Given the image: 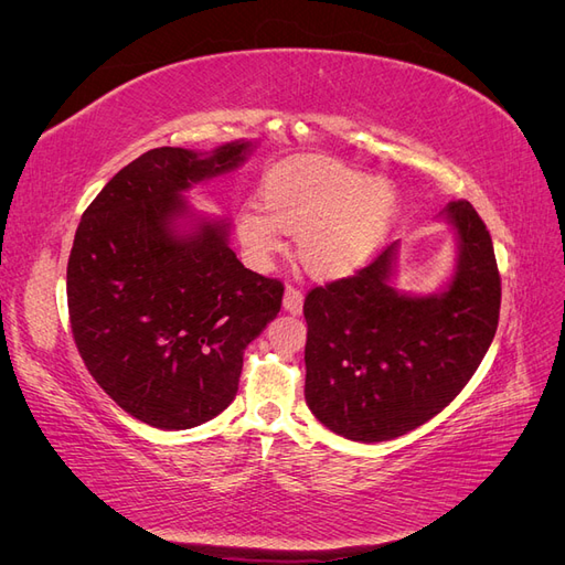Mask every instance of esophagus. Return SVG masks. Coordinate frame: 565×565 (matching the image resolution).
Returning a JSON list of instances; mask_svg holds the SVG:
<instances>
[{
    "instance_id": "obj_1",
    "label": "esophagus",
    "mask_w": 565,
    "mask_h": 565,
    "mask_svg": "<svg viewBox=\"0 0 565 565\" xmlns=\"http://www.w3.org/2000/svg\"><path fill=\"white\" fill-rule=\"evenodd\" d=\"M282 306H285V311H289V313H295V316L301 313V309H303V292H301V289L295 287V285H287Z\"/></svg>"
}]
</instances>
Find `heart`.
Here are the masks:
<instances>
[{
    "label": "heart",
    "mask_w": 565,
    "mask_h": 565,
    "mask_svg": "<svg viewBox=\"0 0 565 565\" xmlns=\"http://www.w3.org/2000/svg\"><path fill=\"white\" fill-rule=\"evenodd\" d=\"M259 207L235 218L237 237L256 266L299 235L303 268L320 280L347 278L365 266L396 224L398 193L388 181L328 158L285 162L264 177Z\"/></svg>",
    "instance_id": "obj_1"
}]
</instances>
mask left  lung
<instances>
[{"label":"left lung","mask_w":565,"mask_h":565,"mask_svg":"<svg viewBox=\"0 0 565 565\" xmlns=\"http://www.w3.org/2000/svg\"><path fill=\"white\" fill-rule=\"evenodd\" d=\"M446 214L459 259L443 295L407 297L388 285L396 245L306 295L303 393L330 431L363 443L413 431L457 398L488 353L502 301L490 233L467 200Z\"/></svg>","instance_id":"left-lung-1"}]
</instances>
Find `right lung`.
Wrapping results in <instances>:
<instances>
[{
  "label": "right lung",
  "instance_id": "right-lung-1",
  "mask_svg": "<svg viewBox=\"0 0 565 565\" xmlns=\"http://www.w3.org/2000/svg\"><path fill=\"white\" fill-rule=\"evenodd\" d=\"M249 143L210 158L152 148L106 183L82 214L67 259V313L96 384L156 429H191L231 405L243 353L278 316L285 285L245 268L228 224L179 235L193 183L245 160Z\"/></svg>",
  "mask_w": 565,
  "mask_h": 565
}]
</instances>
